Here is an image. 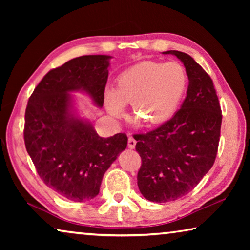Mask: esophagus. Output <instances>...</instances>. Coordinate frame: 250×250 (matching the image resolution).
<instances>
[{
	"label": "esophagus",
	"instance_id": "esophagus-1",
	"mask_svg": "<svg viewBox=\"0 0 250 250\" xmlns=\"http://www.w3.org/2000/svg\"><path fill=\"white\" fill-rule=\"evenodd\" d=\"M135 145H137V141H135V139H133L132 137H129L128 139V146L130 149H134Z\"/></svg>",
	"mask_w": 250,
	"mask_h": 250
}]
</instances>
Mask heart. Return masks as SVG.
Segmentation results:
<instances>
[{"label": "heart", "mask_w": 250, "mask_h": 250, "mask_svg": "<svg viewBox=\"0 0 250 250\" xmlns=\"http://www.w3.org/2000/svg\"><path fill=\"white\" fill-rule=\"evenodd\" d=\"M186 84V71L177 62H142L119 75L115 88L105 91L104 104L110 116L121 118L125 104H132L139 120L161 125L174 116Z\"/></svg>", "instance_id": "heart-1"}]
</instances>
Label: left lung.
Returning <instances> with one entry per match:
<instances>
[{"instance_id":"8db88e82","label":"left lung","mask_w":250,"mask_h":250,"mask_svg":"<svg viewBox=\"0 0 250 250\" xmlns=\"http://www.w3.org/2000/svg\"><path fill=\"white\" fill-rule=\"evenodd\" d=\"M188 77L181 109L158 129L134 134L141 156L138 186L145 198L155 203L175 201L200 183L215 162L221 137L222 110L213 80L189 56L179 50Z\"/></svg>"}]
</instances>
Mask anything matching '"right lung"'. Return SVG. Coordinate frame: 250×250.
<instances>
[{"label":"right lung","mask_w":250,"mask_h":250,"mask_svg":"<svg viewBox=\"0 0 250 250\" xmlns=\"http://www.w3.org/2000/svg\"><path fill=\"white\" fill-rule=\"evenodd\" d=\"M111 56L88 55L49 70L29 97L24 141L44 183L69 201L99 194L104 174L128 145L125 133L101 138L76 115L69 92L83 91L103 107Z\"/></svg>","instance_id":"right-lung-1"}]
</instances>
